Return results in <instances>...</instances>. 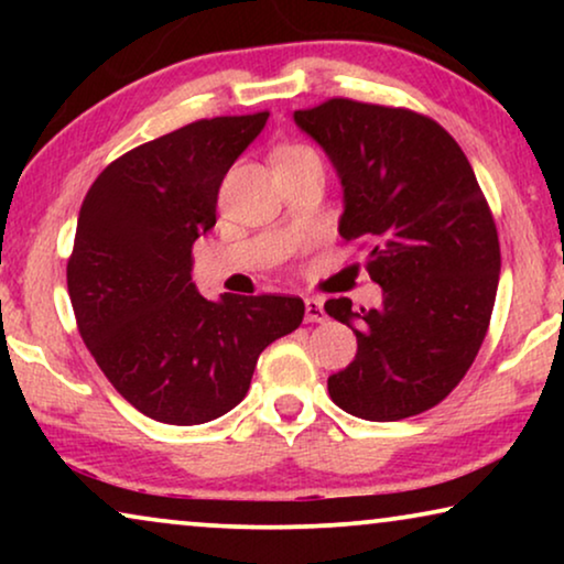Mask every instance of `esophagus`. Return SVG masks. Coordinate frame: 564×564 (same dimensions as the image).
<instances>
[{
    "mask_svg": "<svg viewBox=\"0 0 564 564\" xmlns=\"http://www.w3.org/2000/svg\"><path fill=\"white\" fill-rule=\"evenodd\" d=\"M305 321L307 323L326 321V307H323L321 297H305Z\"/></svg>",
    "mask_w": 564,
    "mask_h": 564,
    "instance_id": "esophagus-1",
    "label": "esophagus"
}]
</instances>
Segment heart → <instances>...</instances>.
I'll return each instance as SVG.
<instances>
[{
  "instance_id": "obj_1",
  "label": "heart",
  "mask_w": 564,
  "mask_h": 564,
  "mask_svg": "<svg viewBox=\"0 0 564 564\" xmlns=\"http://www.w3.org/2000/svg\"><path fill=\"white\" fill-rule=\"evenodd\" d=\"M307 153H313V151L305 149V145H282V149L274 153V164H276V161H290V159H297V156H307Z\"/></svg>"
}]
</instances>
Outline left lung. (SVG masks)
<instances>
[{
  "mask_svg": "<svg viewBox=\"0 0 564 564\" xmlns=\"http://www.w3.org/2000/svg\"><path fill=\"white\" fill-rule=\"evenodd\" d=\"M344 184L338 230L369 246L382 307L326 303L357 334V357L328 377L330 400L365 421L442 403L488 334L500 274L496 220L459 143L429 115L334 97L295 112Z\"/></svg>",
  "mask_w": 564,
  "mask_h": 564,
  "instance_id": "8db88e82",
  "label": "left lung"
}]
</instances>
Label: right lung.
Here are the masks:
<instances>
[{"mask_svg":"<svg viewBox=\"0 0 564 564\" xmlns=\"http://www.w3.org/2000/svg\"><path fill=\"white\" fill-rule=\"evenodd\" d=\"M269 112L195 120L135 145L84 197L66 264L76 328L112 388L153 421L197 426L249 392L259 354L303 323L295 295L203 297L192 243Z\"/></svg>","mask_w":564,"mask_h":564,"instance_id":"1","label":"right lung"}]
</instances>
